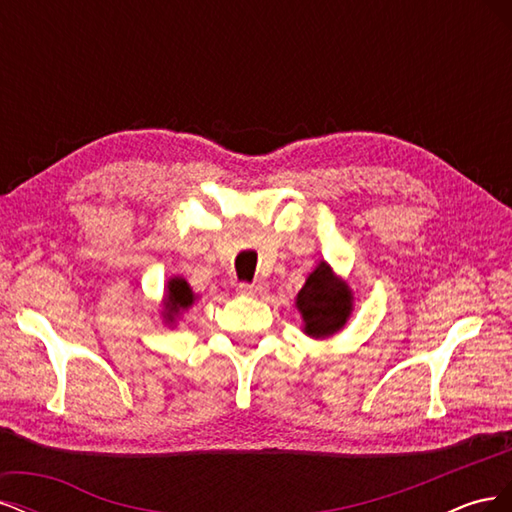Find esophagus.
<instances>
[{
    "mask_svg": "<svg viewBox=\"0 0 512 512\" xmlns=\"http://www.w3.org/2000/svg\"><path fill=\"white\" fill-rule=\"evenodd\" d=\"M239 288H241V292L250 294V297H258V294L265 292V284H260V282H254V284H241Z\"/></svg>",
    "mask_w": 512,
    "mask_h": 512,
    "instance_id": "obj_1",
    "label": "esophagus"
}]
</instances>
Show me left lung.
<instances>
[{
    "mask_svg": "<svg viewBox=\"0 0 512 512\" xmlns=\"http://www.w3.org/2000/svg\"><path fill=\"white\" fill-rule=\"evenodd\" d=\"M294 307L301 314V331L307 337L327 339L344 331L354 309V294L344 277L327 260H320L294 297Z\"/></svg>",
    "mask_w": 512,
    "mask_h": 512,
    "instance_id": "left-lung-1",
    "label": "left lung"
}]
</instances>
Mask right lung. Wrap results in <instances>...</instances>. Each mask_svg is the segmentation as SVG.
<instances>
[{"label":"right lung","mask_w":512,"mask_h":512,"mask_svg":"<svg viewBox=\"0 0 512 512\" xmlns=\"http://www.w3.org/2000/svg\"><path fill=\"white\" fill-rule=\"evenodd\" d=\"M198 294L192 290V286L183 280V277L175 275L168 277L164 286V297H162V322L168 327H175L177 320L188 312V309L196 303Z\"/></svg>","instance_id":"right-lung-1"}]
</instances>
